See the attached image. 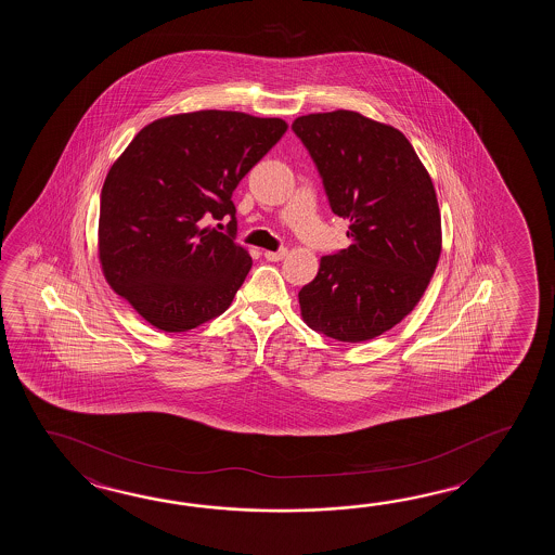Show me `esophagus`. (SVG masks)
Instances as JSON below:
<instances>
[{"instance_id": "obj_1", "label": "esophagus", "mask_w": 555, "mask_h": 555, "mask_svg": "<svg viewBox=\"0 0 555 555\" xmlns=\"http://www.w3.org/2000/svg\"><path fill=\"white\" fill-rule=\"evenodd\" d=\"M263 256H266V260L268 261H282L285 256H287V249L282 248L278 249V251H272V249H266L263 251Z\"/></svg>"}]
</instances>
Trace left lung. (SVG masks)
Wrapping results in <instances>:
<instances>
[{
	"label": "left lung",
	"mask_w": 555,
	"mask_h": 555,
	"mask_svg": "<svg viewBox=\"0 0 555 555\" xmlns=\"http://www.w3.org/2000/svg\"><path fill=\"white\" fill-rule=\"evenodd\" d=\"M292 129L351 237L301 287V318L337 341L375 339L413 311L437 270L442 228L433 180L401 130L361 113H313Z\"/></svg>",
	"instance_id": "left-lung-1"
}]
</instances>
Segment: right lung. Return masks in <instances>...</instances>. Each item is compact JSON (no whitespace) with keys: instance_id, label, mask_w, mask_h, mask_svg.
I'll list each match as a JSON object with an SVG mask.
<instances>
[{"instance_id":"right-lung-1","label":"right lung","mask_w":555,"mask_h":555,"mask_svg":"<svg viewBox=\"0 0 555 555\" xmlns=\"http://www.w3.org/2000/svg\"><path fill=\"white\" fill-rule=\"evenodd\" d=\"M287 130L282 118L196 111L156 118L111 166L101 192L106 283L156 330L218 318L251 258L236 244L232 192ZM230 215L229 234L205 224Z\"/></svg>"}]
</instances>
